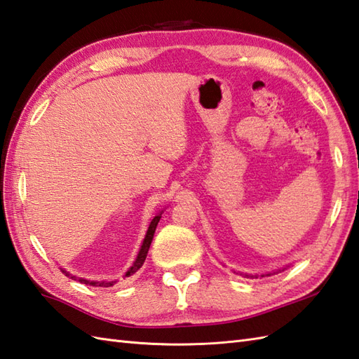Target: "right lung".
<instances>
[{
  "instance_id": "obj_1",
  "label": "right lung",
  "mask_w": 359,
  "mask_h": 359,
  "mask_svg": "<svg viewBox=\"0 0 359 359\" xmlns=\"http://www.w3.org/2000/svg\"><path fill=\"white\" fill-rule=\"evenodd\" d=\"M161 215H162V212H161V214H157L156 217L151 220V223H149L148 231H147V236H145V238H144V243H142V248H140V251H139V254H137L136 262L133 263V266H131V268L128 269V272L125 273V277H130V275L136 273V272L142 268V264H144L145 258H147V254H148L149 245H151V241H153V236H154L156 226H157V223H159V220H161ZM62 272H64L65 275H69V272H65V271H62ZM72 278L76 280V277H72ZM79 281H81V283H84V285L99 286V287H110V286H113V285H114V281H88V280H84V278H79Z\"/></svg>"
}]
</instances>
